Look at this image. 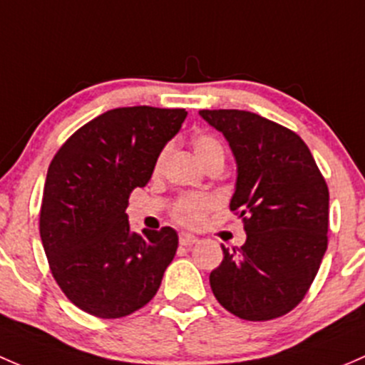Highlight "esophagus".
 I'll use <instances>...</instances> for the list:
<instances>
[{
  "mask_svg": "<svg viewBox=\"0 0 365 365\" xmlns=\"http://www.w3.org/2000/svg\"><path fill=\"white\" fill-rule=\"evenodd\" d=\"M179 242H181V246H193V244L198 242V237L191 234H181L179 235Z\"/></svg>",
  "mask_w": 365,
  "mask_h": 365,
  "instance_id": "obj_1",
  "label": "esophagus"
}]
</instances>
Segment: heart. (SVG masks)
Here are the masks:
<instances>
[{
  "mask_svg": "<svg viewBox=\"0 0 365 365\" xmlns=\"http://www.w3.org/2000/svg\"><path fill=\"white\" fill-rule=\"evenodd\" d=\"M193 151L197 160L202 165L207 163L209 160L216 156H223V148H221L220 142L216 140L210 135H198L193 140ZM168 155V149H165L161 153L160 158L156 161V170H160L165 163V158ZM216 205L212 197H202V195H186L181 197L172 207V216L184 225V227H198V225L204 223L205 216L210 209Z\"/></svg>",
  "mask_w": 365,
  "mask_h": 365,
  "instance_id": "heart-1",
  "label": "heart"
}]
</instances>
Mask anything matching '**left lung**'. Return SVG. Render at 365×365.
<instances>
[{
    "label": "left lung",
    "mask_w": 365,
    "mask_h": 365,
    "mask_svg": "<svg viewBox=\"0 0 365 365\" xmlns=\"http://www.w3.org/2000/svg\"><path fill=\"white\" fill-rule=\"evenodd\" d=\"M198 114L225 135L237 161L230 210L242 217L246 242L221 246L209 281L235 317L267 322L290 313L309 290L327 251L329 187L295 131L235 108Z\"/></svg>",
    "instance_id": "left-lung-1"
}]
</instances>
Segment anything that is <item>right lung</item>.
<instances>
[{
  "label": "right lung",
  "instance_id": "obj_1",
  "mask_svg": "<svg viewBox=\"0 0 365 365\" xmlns=\"http://www.w3.org/2000/svg\"><path fill=\"white\" fill-rule=\"evenodd\" d=\"M184 108L121 107L78 128L52 158L40 209V237L56 283L78 309L123 318L144 307L178 251L170 227L138 235L128 198L149 182Z\"/></svg>",
  "mask_w": 365,
  "mask_h": 365
}]
</instances>
